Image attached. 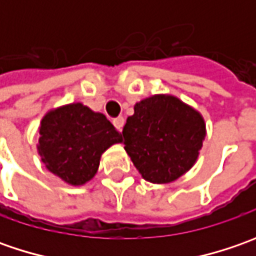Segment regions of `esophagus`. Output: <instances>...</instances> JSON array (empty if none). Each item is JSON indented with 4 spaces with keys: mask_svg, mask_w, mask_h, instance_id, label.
Returning a JSON list of instances; mask_svg holds the SVG:
<instances>
[{
    "mask_svg": "<svg viewBox=\"0 0 256 256\" xmlns=\"http://www.w3.org/2000/svg\"><path fill=\"white\" fill-rule=\"evenodd\" d=\"M114 124V126L118 130V131H122V126H124V124H125V120H124L122 116H118V118H115L112 121Z\"/></svg>",
    "mask_w": 256,
    "mask_h": 256,
    "instance_id": "esophagus-1",
    "label": "esophagus"
}]
</instances>
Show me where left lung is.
<instances>
[{"mask_svg":"<svg viewBox=\"0 0 256 256\" xmlns=\"http://www.w3.org/2000/svg\"><path fill=\"white\" fill-rule=\"evenodd\" d=\"M206 135L204 118L172 95H152L135 104L122 142L144 180L168 184L190 171Z\"/></svg>","mask_w":256,"mask_h":256,"instance_id":"1","label":"left lung"}]
</instances>
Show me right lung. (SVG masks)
<instances>
[{
  "label": "right lung",
  "instance_id": "1",
  "mask_svg": "<svg viewBox=\"0 0 256 256\" xmlns=\"http://www.w3.org/2000/svg\"><path fill=\"white\" fill-rule=\"evenodd\" d=\"M121 141L104 114L75 102L45 115L36 148L48 171L70 185H84L98 171L104 151Z\"/></svg>",
  "mask_w": 256,
  "mask_h": 256
}]
</instances>
